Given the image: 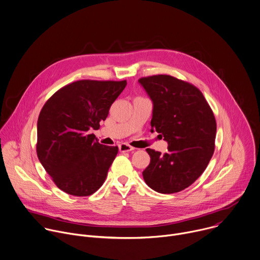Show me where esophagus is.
Masks as SVG:
<instances>
[{
	"label": "esophagus",
	"instance_id": "1",
	"mask_svg": "<svg viewBox=\"0 0 260 260\" xmlns=\"http://www.w3.org/2000/svg\"><path fill=\"white\" fill-rule=\"evenodd\" d=\"M135 149L134 147H132L129 144L127 143H121L119 145V151L120 152H129V151H133Z\"/></svg>",
	"mask_w": 260,
	"mask_h": 260
}]
</instances>
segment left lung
Listing matches in <instances>:
<instances>
[{
	"mask_svg": "<svg viewBox=\"0 0 260 260\" xmlns=\"http://www.w3.org/2000/svg\"><path fill=\"white\" fill-rule=\"evenodd\" d=\"M153 102L151 132L168 142V152L148 148L146 184L159 193L179 192L204 173L215 149L216 120L202 91L170 75L139 79Z\"/></svg>",
	"mask_w": 260,
	"mask_h": 260,
	"instance_id": "1",
	"label": "left lung"
}]
</instances>
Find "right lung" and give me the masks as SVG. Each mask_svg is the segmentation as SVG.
<instances>
[{"label": "right lung", "instance_id": "1", "mask_svg": "<svg viewBox=\"0 0 260 260\" xmlns=\"http://www.w3.org/2000/svg\"><path fill=\"white\" fill-rule=\"evenodd\" d=\"M126 86V80H79L52 94L37 124V155L56 186L68 194L88 197L106 180L118 153L88 131L100 122Z\"/></svg>", "mask_w": 260, "mask_h": 260}]
</instances>
